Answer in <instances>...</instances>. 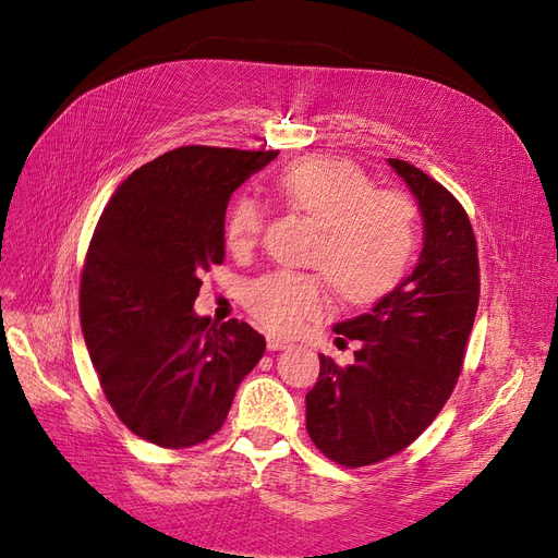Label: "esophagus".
<instances>
[{
	"instance_id": "obj_1",
	"label": "esophagus",
	"mask_w": 558,
	"mask_h": 558,
	"mask_svg": "<svg viewBox=\"0 0 558 558\" xmlns=\"http://www.w3.org/2000/svg\"><path fill=\"white\" fill-rule=\"evenodd\" d=\"M286 347H291L289 340H281V337H275V335L267 337V349H269V351H281V349H286Z\"/></svg>"
}]
</instances>
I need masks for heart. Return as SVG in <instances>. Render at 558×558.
Here are the masks:
<instances>
[{
  "instance_id": "heart-1",
  "label": "heart",
  "mask_w": 558,
  "mask_h": 558,
  "mask_svg": "<svg viewBox=\"0 0 558 558\" xmlns=\"http://www.w3.org/2000/svg\"><path fill=\"white\" fill-rule=\"evenodd\" d=\"M275 191L320 228L310 263L344 300L373 302L408 272L418 238V209L400 191H375L359 165L340 158H305L286 167ZM265 230L258 199L234 202L226 234L234 251H251ZM246 307L258 324L279 335L300 330L330 312L324 281L314 275L272 272L253 281Z\"/></svg>"
}]
</instances>
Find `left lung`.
I'll return each mask as SVG.
<instances>
[{
	"label": "left lung",
	"mask_w": 558,
	"mask_h": 558,
	"mask_svg": "<svg viewBox=\"0 0 558 558\" xmlns=\"http://www.w3.org/2000/svg\"><path fill=\"white\" fill-rule=\"evenodd\" d=\"M388 165L418 199L424 248L412 275L373 310L335 326L361 340L353 363L318 356L307 433L344 468L379 463L433 424L459 381L480 305L477 240L461 202L418 167L398 158Z\"/></svg>",
	"instance_id": "obj_1"
}]
</instances>
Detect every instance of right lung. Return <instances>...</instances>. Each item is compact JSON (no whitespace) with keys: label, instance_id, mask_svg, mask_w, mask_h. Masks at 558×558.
I'll use <instances>...</instances> for the list:
<instances>
[{"label":"right lung","instance_id":"obj_1","mask_svg":"<svg viewBox=\"0 0 558 558\" xmlns=\"http://www.w3.org/2000/svg\"><path fill=\"white\" fill-rule=\"evenodd\" d=\"M279 150L181 146L142 165L99 216L78 312L99 386L142 440L185 449L221 430L265 353L244 320L193 312L202 275L226 258L230 195Z\"/></svg>","mask_w":558,"mask_h":558}]
</instances>
